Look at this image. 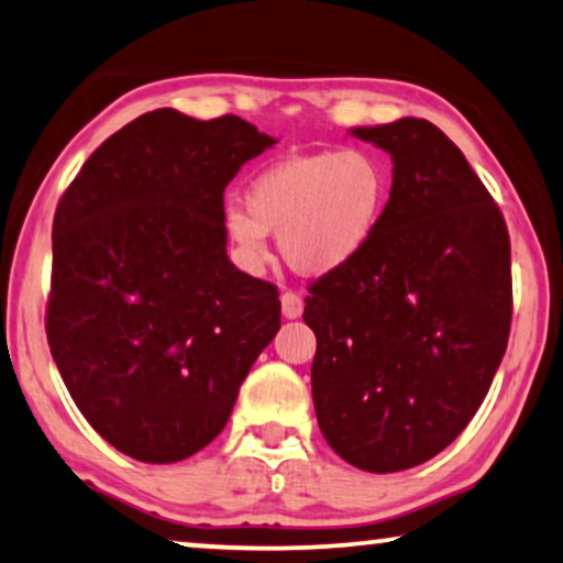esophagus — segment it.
I'll return each mask as SVG.
<instances>
[{
  "mask_svg": "<svg viewBox=\"0 0 563 563\" xmlns=\"http://www.w3.org/2000/svg\"><path fill=\"white\" fill-rule=\"evenodd\" d=\"M282 312L287 320H297V317L305 312V301L295 291H284L282 295Z\"/></svg>",
  "mask_w": 563,
  "mask_h": 563,
  "instance_id": "obj_1",
  "label": "esophagus"
}]
</instances>
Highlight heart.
I'll list each match as a JSON object with an SVG mask.
<instances>
[{
	"instance_id": "1",
	"label": "heart",
	"mask_w": 563,
	"mask_h": 563,
	"mask_svg": "<svg viewBox=\"0 0 563 563\" xmlns=\"http://www.w3.org/2000/svg\"><path fill=\"white\" fill-rule=\"evenodd\" d=\"M390 198L388 165L376 152L299 154L258 173L246 206L228 202L223 231L243 268L268 258V233L297 274L324 276L353 264L378 233Z\"/></svg>"
}]
</instances>
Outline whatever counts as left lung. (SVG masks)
I'll use <instances>...</instances> for the list:
<instances>
[{
  "label": "left lung",
  "mask_w": 563,
  "mask_h": 563,
  "mask_svg": "<svg viewBox=\"0 0 563 563\" xmlns=\"http://www.w3.org/2000/svg\"><path fill=\"white\" fill-rule=\"evenodd\" d=\"M390 154L371 246L312 284V401L328 444L365 472H401L462 434L510 332V239L490 192L427 119L350 129Z\"/></svg>",
  "instance_id": "left-lung-1"
}]
</instances>
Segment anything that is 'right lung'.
Returning a JSON list of instances; mask_svg holds the SVG:
<instances>
[{"instance_id": "1", "label": "right lung", "mask_w": 563, "mask_h": 563, "mask_svg": "<svg viewBox=\"0 0 563 563\" xmlns=\"http://www.w3.org/2000/svg\"><path fill=\"white\" fill-rule=\"evenodd\" d=\"M276 144L239 117L157 109L119 129L53 221L47 342L88 423L129 457H192L282 324L274 284L225 254L223 190Z\"/></svg>"}]
</instances>
